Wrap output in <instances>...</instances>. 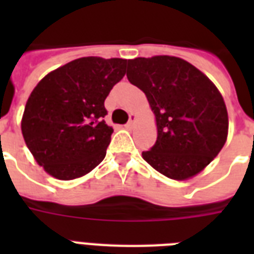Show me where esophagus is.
Returning a JSON list of instances; mask_svg holds the SVG:
<instances>
[{
	"label": "esophagus",
	"mask_w": 254,
	"mask_h": 254,
	"mask_svg": "<svg viewBox=\"0 0 254 254\" xmlns=\"http://www.w3.org/2000/svg\"><path fill=\"white\" fill-rule=\"evenodd\" d=\"M135 119H137V117H135V115H129V121H127V129H130V127L134 125Z\"/></svg>",
	"instance_id": "34e87169"
}]
</instances>
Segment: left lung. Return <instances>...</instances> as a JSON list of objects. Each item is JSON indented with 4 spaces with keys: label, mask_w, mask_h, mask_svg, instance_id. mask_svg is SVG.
Here are the masks:
<instances>
[{
    "label": "left lung",
    "mask_w": 254,
    "mask_h": 254,
    "mask_svg": "<svg viewBox=\"0 0 254 254\" xmlns=\"http://www.w3.org/2000/svg\"><path fill=\"white\" fill-rule=\"evenodd\" d=\"M127 80L146 95L158 135L143 159L171 179L200 173L223 149L228 113L223 96L196 67L181 58L127 61Z\"/></svg>",
    "instance_id": "obj_1"
}]
</instances>
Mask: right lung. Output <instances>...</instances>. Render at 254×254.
<instances>
[{
	"instance_id": "1",
	"label": "right lung",
	"mask_w": 254,
	"mask_h": 254,
	"mask_svg": "<svg viewBox=\"0 0 254 254\" xmlns=\"http://www.w3.org/2000/svg\"><path fill=\"white\" fill-rule=\"evenodd\" d=\"M127 63L119 58H80L34 88L22 117V134L50 175L71 181L105 158L113 129L104 121V101L125 76Z\"/></svg>"
}]
</instances>
